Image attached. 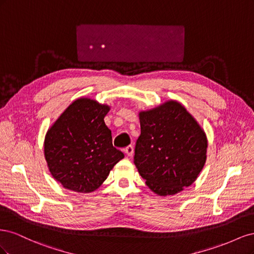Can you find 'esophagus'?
I'll return each mask as SVG.
<instances>
[{
    "mask_svg": "<svg viewBox=\"0 0 254 254\" xmlns=\"http://www.w3.org/2000/svg\"><path fill=\"white\" fill-rule=\"evenodd\" d=\"M124 152L126 153V155H127L128 157H131V156L133 155V147H132L131 145L127 146V147L124 149Z\"/></svg>",
    "mask_w": 254,
    "mask_h": 254,
    "instance_id": "obj_1",
    "label": "esophagus"
}]
</instances>
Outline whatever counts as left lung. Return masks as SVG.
I'll list each match as a JSON object with an SVG mask.
<instances>
[{"mask_svg": "<svg viewBox=\"0 0 254 254\" xmlns=\"http://www.w3.org/2000/svg\"><path fill=\"white\" fill-rule=\"evenodd\" d=\"M141 134L133 162L152 191L174 195L190 187L206 159V136L184 107L174 101L140 113Z\"/></svg>", "mask_w": 254, "mask_h": 254, "instance_id": "left-lung-1", "label": "left lung"}]
</instances>
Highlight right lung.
I'll list each match as a JSON object with an SVG mask.
<instances>
[{
    "label": "right lung",
    "instance_id": "obj_1",
    "mask_svg": "<svg viewBox=\"0 0 254 254\" xmlns=\"http://www.w3.org/2000/svg\"><path fill=\"white\" fill-rule=\"evenodd\" d=\"M108 111V106L93 99H76L45 135V160L64 188L77 193L93 191L124 158L113 147L111 130L105 124Z\"/></svg>",
    "mask_w": 254,
    "mask_h": 254
}]
</instances>
